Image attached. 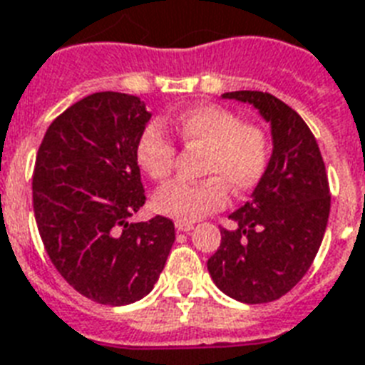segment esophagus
<instances>
[{"instance_id": "esophagus-1", "label": "esophagus", "mask_w": 365, "mask_h": 365, "mask_svg": "<svg viewBox=\"0 0 365 365\" xmlns=\"http://www.w3.org/2000/svg\"><path fill=\"white\" fill-rule=\"evenodd\" d=\"M176 229L178 231H183V233H187L193 229V223H187V222H176Z\"/></svg>"}]
</instances>
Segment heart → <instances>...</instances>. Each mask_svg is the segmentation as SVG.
Listing matches in <instances>:
<instances>
[{
	"mask_svg": "<svg viewBox=\"0 0 365 365\" xmlns=\"http://www.w3.org/2000/svg\"><path fill=\"white\" fill-rule=\"evenodd\" d=\"M185 148L205 149L200 182H172L155 195V208L178 222H197L225 206L229 189L237 197L254 191L265 178L272 157L271 134L261 125L242 123L222 106H195L168 121ZM136 160L151 180L165 182L176 165V145L157 125L138 138Z\"/></svg>",
	"mask_w": 365,
	"mask_h": 365,
	"instance_id": "heart-1",
	"label": "heart"
}]
</instances>
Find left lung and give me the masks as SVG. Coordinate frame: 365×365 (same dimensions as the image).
Masks as SVG:
<instances>
[{"label": "left lung", "mask_w": 365, "mask_h": 365, "mask_svg": "<svg viewBox=\"0 0 365 365\" xmlns=\"http://www.w3.org/2000/svg\"><path fill=\"white\" fill-rule=\"evenodd\" d=\"M223 98L255 106L271 123V165L252 200L231 214L208 271L223 294L242 303H271L286 295L317 257L328 225L331 193L317 138L282 100L261 91Z\"/></svg>", "instance_id": "left-lung-1"}]
</instances>
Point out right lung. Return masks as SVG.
<instances>
[{
    "label": "right lung",
    "mask_w": 365,
    "mask_h": 365,
    "mask_svg": "<svg viewBox=\"0 0 365 365\" xmlns=\"http://www.w3.org/2000/svg\"><path fill=\"white\" fill-rule=\"evenodd\" d=\"M149 113L138 96L94 93L60 113L37 149L31 191L56 271L100 305L153 289L176 233L165 216L130 223L145 205L136 143Z\"/></svg>",
    "instance_id": "right-lung-1"
}]
</instances>
